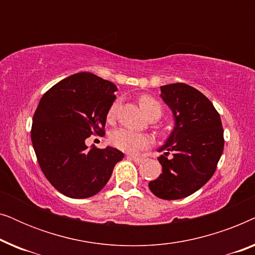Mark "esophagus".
<instances>
[{
  "label": "esophagus",
  "instance_id": "obj_1",
  "mask_svg": "<svg viewBox=\"0 0 255 255\" xmlns=\"http://www.w3.org/2000/svg\"><path fill=\"white\" fill-rule=\"evenodd\" d=\"M128 159H131V160H133V161H134L135 163H141L142 161H144V159L140 158V156H135V155H128Z\"/></svg>",
  "mask_w": 255,
  "mask_h": 255
}]
</instances>
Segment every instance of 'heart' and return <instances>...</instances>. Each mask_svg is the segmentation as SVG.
<instances>
[{
  "label": "heart",
  "mask_w": 255,
  "mask_h": 255,
  "mask_svg": "<svg viewBox=\"0 0 255 255\" xmlns=\"http://www.w3.org/2000/svg\"><path fill=\"white\" fill-rule=\"evenodd\" d=\"M139 106L147 118L153 116V115L158 116V118L161 116V106L152 96L142 95L139 97ZM118 107H120V100H115L108 110V120H114L117 114ZM110 142L121 151L127 153H137L148 147L152 144V138L148 134L140 133V132H134L128 130V128H118L110 134Z\"/></svg>",
  "instance_id": "1"
}]
</instances>
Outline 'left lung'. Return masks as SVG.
I'll return each mask as SVG.
<instances>
[{
  "label": "left lung",
  "instance_id": "left-lung-1",
  "mask_svg": "<svg viewBox=\"0 0 255 255\" xmlns=\"http://www.w3.org/2000/svg\"><path fill=\"white\" fill-rule=\"evenodd\" d=\"M161 99L172 110L175 127L158 160L162 173L148 183L162 200H180L194 194L214 175L224 149L221 116L208 97L186 83L160 87ZM170 152L172 158H168Z\"/></svg>",
  "mask_w": 255,
  "mask_h": 255
}]
</instances>
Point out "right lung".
<instances>
[{
	"label": "right lung",
	"mask_w": 255,
	"mask_h": 255,
	"mask_svg": "<svg viewBox=\"0 0 255 255\" xmlns=\"http://www.w3.org/2000/svg\"><path fill=\"white\" fill-rule=\"evenodd\" d=\"M117 87L93 73L61 80L41 97L31 128V140L44 175L71 198L102 190L114 167L124 158L117 148H88L92 134L104 135L108 110Z\"/></svg>",
	"instance_id": "right-lung-1"
}]
</instances>
